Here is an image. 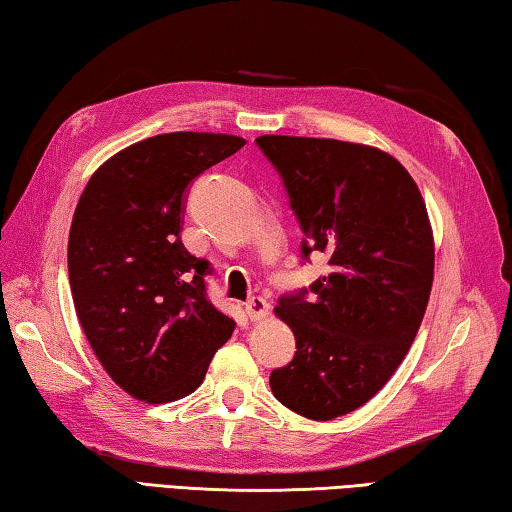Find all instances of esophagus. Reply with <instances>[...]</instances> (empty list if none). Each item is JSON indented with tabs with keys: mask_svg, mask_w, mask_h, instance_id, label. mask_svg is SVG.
I'll return each mask as SVG.
<instances>
[{
	"mask_svg": "<svg viewBox=\"0 0 512 512\" xmlns=\"http://www.w3.org/2000/svg\"><path fill=\"white\" fill-rule=\"evenodd\" d=\"M245 312L251 321H261L267 317L270 306H267V301L263 297H251L245 301Z\"/></svg>",
	"mask_w": 512,
	"mask_h": 512,
	"instance_id": "1",
	"label": "esophagus"
}]
</instances>
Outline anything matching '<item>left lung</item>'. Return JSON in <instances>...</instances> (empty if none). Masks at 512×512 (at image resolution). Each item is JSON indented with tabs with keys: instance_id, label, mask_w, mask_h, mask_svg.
Wrapping results in <instances>:
<instances>
[{
	"instance_id": "left-lung-1",
	"label": "left lung",
	"mask_w": 512,
	"mask_h": 512,
	"mask_svg": "<svg viewBox=\"0 0 512 512\" xmlns=\"http://www.w3.org/2000/svg\"><path fill=\"white\" fill-rule=\"evenodd\" d=\"M256 146L288 191L303 261L319 251L330 267L279 299L297 353L270 387L297 414L333 420L369 402L414 344L434 281L427 209L407 168L378 148L281 134Z\"/></svg>"
}]
</instances>
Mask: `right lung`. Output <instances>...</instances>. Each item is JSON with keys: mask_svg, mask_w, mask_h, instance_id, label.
Instances as JSON below:
<instances>
[{"mask_svg": "<svg viewBox=\"0 0 512 512\" xmlns=\"http://www.w3.org/2000/svg\"><path fill=\"white\" fill-rule=\"evenodd\" d=\"M242 146L233 134H157L107 159L80 195L71 297L98 362L132 398L161 405L193 393L233 333L206 297L211 263L179 233L188 184Z\"/></svg>", "mask_w": 512, "mask_h": 512, "instance_id": "right-lung-1", "label": "right lung"}]
</instances>
